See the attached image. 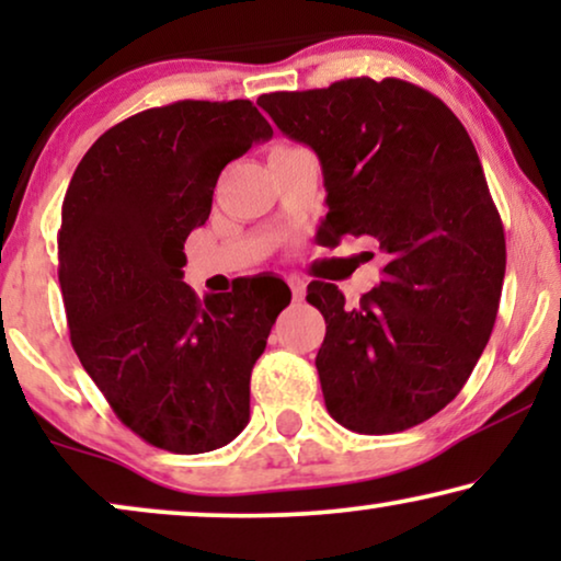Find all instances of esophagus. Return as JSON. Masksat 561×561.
Listing matches in <instances>:
<instances>
[{
	"mask_svg": "<svg viewBox=\"0 0 561 561\" xmlns=\"http://www.w3.org/2000/svg\"><path fill=\"white\" fill-rule=\"evenodd\" d=\"M288 286H290V294H294V301H304L306 283L301 278H288Z\"/></svg>",
	"mask_w": 561,
	"mask_h": 561,
	"instance_id": "1",
	"label": "esophagus"
}]
</instances>
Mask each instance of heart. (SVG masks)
Listing matches in <instances>:
<instances>
[{"mask_svg":"<svg viewBox=\"0 0 561 561\" xmlns=\"http://www.w3.org/2000/svg\"><path fill=\"white\" fill-rule=\"evenodd\" d=\"M278 148H288V145H278ZM275 150V148H273Z\"/></svg>","mask_w":561,"mask_h":561,"instance_id":"b5f03b06","label":"heart"}]
</instances>
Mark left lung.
<instances>
[{
    "label": "left lung",
    "instance_id": "left-lung-1",
    "mask_svg": "<svg viewBox=\"0 0 561 561\" xmlns=\"http://www.w3.org/2000/svg\"><path fill=\"white\" fill-rule=\"evenodd\" d=\"M257 104L321 160L319 232L367 234L388 260L357 306L334 283H309L306 301L327 321V411L357 434L424 424L462 390L501 304L503 221L470 135L439 96L401 79L359 76Z\"/></svg>",
    "mask_w": 561,
    "mask_h": 561
}]
</instances>
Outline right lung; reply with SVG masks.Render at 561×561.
I'll return each mask as SVG.
<instances>
[{
    "instance_id": "add662e5",
    "label": "right lung",
    "mask_w": 561,
    "mask_h": 561,
    "mask_svg": "<svg viewBox=\"0 0 561 561\" xmlns=\"http://www.w3.org/2000/svg\"><path fill=\"white\" fill-rule=\"evenodd\" d=\"M271 135L248 99H183L106 129L68 183L58 280L71 344L122 424L158 449L202 455L250 421L252 367L290 290L257 275L202 301L183 283V244L225 165Z\"/></svg>"
}]
</instances>
